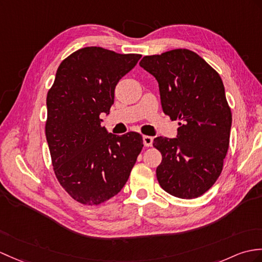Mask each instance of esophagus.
<instances>
[{
	"label": "esophagus",
	"instance_id": "34e87169",
	"mask_svg": "<svg viewBox=\"0 0 262 262\" xmlns=\"http://www.w3.org/2000/svg\"><path fill=\"white\" fill-rule=\"evenodd\" d=\"M143 143L146 147H150L151 144H153V137L150 136H143Z\"/></svg>",
	"mask_w": 262,
	"mask_h": 262
}]
</instances>
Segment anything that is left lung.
Returning <instances> with one entry per match:
<instances>
[{"mask_svg": "<svg viewBox=\"0 0 262 262\" xmlns=\"http://www.w3.org/2000/svg\"><path fill=\"white\" fill-rule=\"evenodd\" d=\"M139 66L156 78L163 112L180 125L178 138L154 139L157 181L173 196L199 198L220 176L229 148L232 114L222 79L187 49L146 56Z\"/></svg>", "mask_w": 262, "mask_h": 262, "instance_id": "obj_1", "label": "left lung"}]
</instances>
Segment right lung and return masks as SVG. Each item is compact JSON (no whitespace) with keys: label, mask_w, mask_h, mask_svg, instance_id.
I'll return each instance as SVG.
<instances>
[{"label":"right lung","mask_w":262,"mask_h":262,"mask_svg":"<svg viewBox=\"0 0 262 262\" xmlns=\"http://www.w3.org/2000/svg\"><path fill=\"white\" fill-rule=\"evenodd\" d=\"M141 57L100 47L79 49L60 63L48 91L46 137L53 171L79 203L98 205L116 195L143 149L141 134L114 135L100 118L111 111L116 84Z\"/></svg>","instance_id":"obj_1"}]
</instances>
